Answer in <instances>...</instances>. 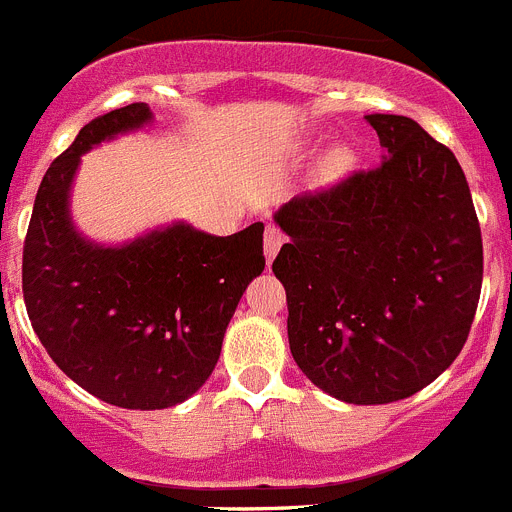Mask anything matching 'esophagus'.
Masks as SVG:
<instances>
[{"mask_svg": "<svg viewBox=\"0 0 512 512\" xmlns=\"http://www.w3.org/2000/svg\"><path fill=\"white\" fill-rule=\"evenodd\" d=\"M283 242H285L283 232H280L275 224H267V227H265V242H262V245H265L267 262H273V257L278 255V250H280V245H283Z\"/></svg>", "mask_w": 512, "mask_h": 512, "instance_id": "esophagus-1", "label": "esophagus"}]
</instances>
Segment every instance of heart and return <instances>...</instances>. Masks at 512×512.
<instances>
[{"mask_svg":"<svg viewBox=\"0 0 512 512\" xmlns=\"http://www.w3.org/2000/svg\"><path fill=\"white\" fill-rule=\"evenodd\" d=\"M347 163H349V158H347V153H344V150H331V153L324 158L321 173H324V178H336L339 173H344Z\"/></svg>","mask_w":512,"mask_h":512,"instance_id":"1","label":"heart"}]
</instances>
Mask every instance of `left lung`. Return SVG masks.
I'll use <instances>...</instances> for the list:
<instances>
[{
    "label": "left lung",
    "instance_id": "1",
    "mask_svg": "<svg viewBox=\"0 0 512 512\" xmlns=\"http://www.w3.org/2000/svg\"><path fill=\"white\" fill-rule=\"evenodd\" d=\"M382 163L280 206L273 262L290 354L354 405L411 398L459 357L482 288V234L462 165L411 117L367 114Z\"/></svg>",
    "mask_w": 512,
    "mask_h": 512
}]
</instances>
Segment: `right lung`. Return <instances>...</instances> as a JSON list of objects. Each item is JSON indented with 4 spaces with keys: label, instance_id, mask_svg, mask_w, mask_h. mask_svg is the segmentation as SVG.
Segmentation results:
<instances>
[{
    "label": "right lung",
    "instance_id": "right-lung-1",
    "mask_svg": "<svg viewBox=\"0 0 512 512\" xmlns=\"http://www.w3.org/2000/svg\"><path fill=\"white\" fill-rule=\"evenodd\" d=\"M153 119L147 104L96 117L50 163L22 250V293L50 359L104 403L155 411L209 380L239 298L265 270L262 222L214 237L178 222L122 247L73 229L81 155Z\"/></svg>",
    "mask_w": 512,
    "mask_h": 512
}]
</instances>
